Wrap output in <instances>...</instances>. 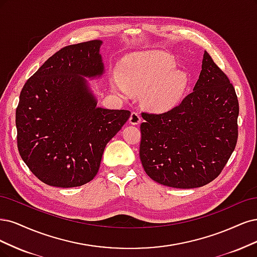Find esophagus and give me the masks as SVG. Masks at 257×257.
Returning <instances> with one entry per match:
<instances>
[{
  "label": "esophagus",
  "mask_w": 257,
  "mask_h": 257,
  "mask_svg": "<svg viewBox=\"0 0 257 257\" xmlns=\"http://www.w3.org/2000/svg\"><path fill=\"white\" fill-rule=\"evenodd\" d=\"M129 122L132 123V125H138V123L141 122V116L137 112H132L129 117Z\"/></svg>",
  "instance_id": "esophagus-1"
}]
</instances>
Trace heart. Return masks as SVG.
I'll use <instances>...</instances> for the list:
<instances>
[{"mask_svg": "<svg viewBox=\"0 0 257 257\" xmlns=\"http://www.w3.org/2000/svg\"><path fill=\"white\" fill-rule=\"evenodd\" d=\"M175 68L169 55L146 51L131 55L117 69L118 81L113 90L121 97L143 94L144 103L155 112H168L183 99L188 86V74Z\"/></svg>", "mask_w": 257, "mask_h": 257, "instance_id": "obj_1", "label": "heart"}]
</instances>
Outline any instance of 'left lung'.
<instances>
[{"instance_id":"obj_1","label":"left lung","mask_w":257,"mask_h":257,"mask_svg":"<svg viewBox=\"0 0 257 257\" xmlns=\"http://www.w3.org/2000/svg\"><path fill=\"white\" fill-rule=\"evenodd\" d=\"M238 114L233 84L205 51L191 94L165 113H142L140 159L144 171L168 187L209 184L235 150Z\"/></svg>"}]
</instances>
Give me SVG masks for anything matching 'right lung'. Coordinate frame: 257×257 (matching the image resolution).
<instances>
[{"instance_id": "1", "label": "right lung", "mask_w": 257, "mask_h": 257, "mask_svg": "<svg viewBox=\"0 0 257 257\" xmlns=\"http://www.w3.org/2000/svg\"><path fill=\"white\" fill-rule=\"evenodd\" d=\"M101 40L64 47L24 84L16 110L22 160L43 183L80 187L98 173L109 141L130 111L97 105L88 79L101 78Z\"/></svg>"}]
</instances>
